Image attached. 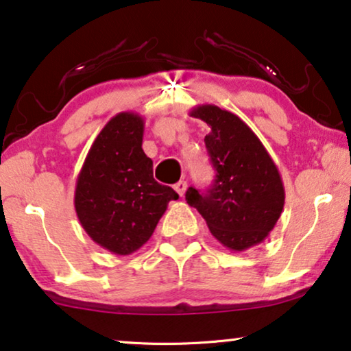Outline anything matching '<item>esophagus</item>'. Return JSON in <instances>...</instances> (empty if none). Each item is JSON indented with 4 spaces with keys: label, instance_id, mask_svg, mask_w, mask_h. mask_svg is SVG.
Listing matches in <instances>:
<instances>
[{
    "label": "esophagus",
    "instance_id": "1",
    "mask_svg": "<svg viewBox=\"0 0 351 351\" xmlns=\"http://www.w3.org/2000/svg\"><path fill=\"white\" fill-rule=\"evenodd\" d=\"M186 186H189V184H186L185 180H180V182H177V184L174 185V190H176L177 193H179L180 196H184L185 191H186Z\"/></svg>",
    "mask_w": 351,
    "mask_h": 351
}]
</instances>
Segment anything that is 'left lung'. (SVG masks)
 Returning a JSON list of instances; mask_svg holds the SVG:
<instances>
[{
	"instance_id": "left-lung-1",
	"label": "left lung",
	"mask_w": 351,
	"mask_h": 351,
	"mask_svg": "<svg viewBox=\"0 0 351 351\" xmlns=\"http://www.w3.org/2000/svg\"><path fill=\"white\" fill-rule=\"evenodd\" d=\"M190 117L210 128L204 143L215 180L206 193L190 186L186 203L198 209L213 237L230 251L257 246L285 208V185L275 161L252 129L228 110L203 104Z\"/></svg>"
}]
</instances>
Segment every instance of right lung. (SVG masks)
<instances>
[{
    "label": "right lung",
    "mask_w": 351,
    "mask_h": 351,
    "mask_svg": "<svg viewBox=\"0 0 351 351\" xmlns=\"http://www.w3.org/2000/svg\"><path fill=\"white\" fill-rule=\"evenodd\" d=\"M143 118L121 112L90 145L75 186V210L95 244L129 256L145 244L179 195L153 179V161L142 150Z\"/></svg>",
    "instance_id": "add662e5"
}]
</instances>
